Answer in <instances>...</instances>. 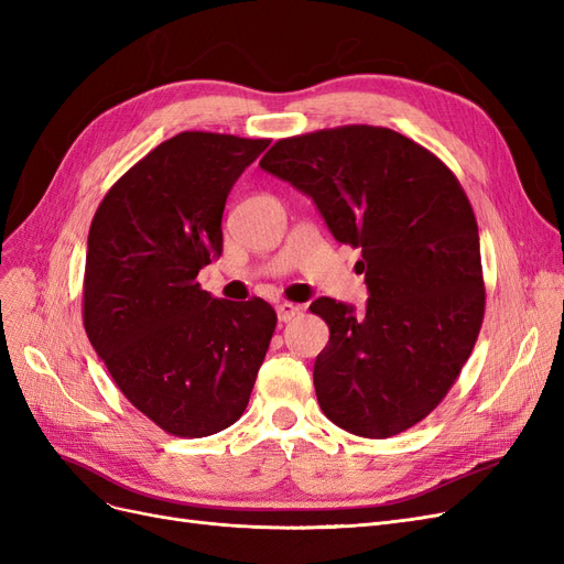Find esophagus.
I'll list each match as a JSON object with an SVG mask.
<instances>
[{
  "label": "esophagus",
  "mask_w": 564,
  "mask_h": 564,
  "mask_svg": "<svg viewBox=\"0 0 564 564\" xmlns=\"http://www.w3.org/2000/svg\"><path fill=\"white\" fill-rule=\"evenodd\" d=\"M275 311H278V319L280 322H289L292 317H296L299 313H301V305H296V303H278L275 305Z\"/></svg>",
  "instance_id": "34e87169"
}]
</instances>
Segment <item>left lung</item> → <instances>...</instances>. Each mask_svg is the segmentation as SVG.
<instances>
[{"instance_id":"left-lung-1","label":"left lung","mask_w":564,"mask_h":564,"mask_svg":"<svg viewBox=\"0 0 564 564\" xmlns=\"http://www.w3.org/2000/svg\"><path fill=\"white\" fill-rule=\"evenodd\" d=\"M261 169L308 195L336 242L362 247L365 311L311 303L329 324L313 369L324 416L373 440L412 429L454 386L485 317L464 187L433 152L367 124L282 139Z\"/></svg>"}]
</instances>
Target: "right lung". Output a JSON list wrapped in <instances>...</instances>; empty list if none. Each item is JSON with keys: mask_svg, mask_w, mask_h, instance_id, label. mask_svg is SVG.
I'll list each match as a JSON object with an SVG mask.
<instances>
[{"mask_svg": "<svg viewBox=\"0 0 564 564\" xmlns=\"http://www.w3.org/2000/svg\"><path fill=\"white\" fill-rule=\"evenodd\" d=\"M268 139L183 131L119 178L91 220L84 329L124 398L178 437L245 414L278 315L195 282L224 251L226 199Z\"/></svg>", "mask_w": 564, "mask_h": 564, "instance_id": "add662e5", "label": "right lung"}]
</instances>
